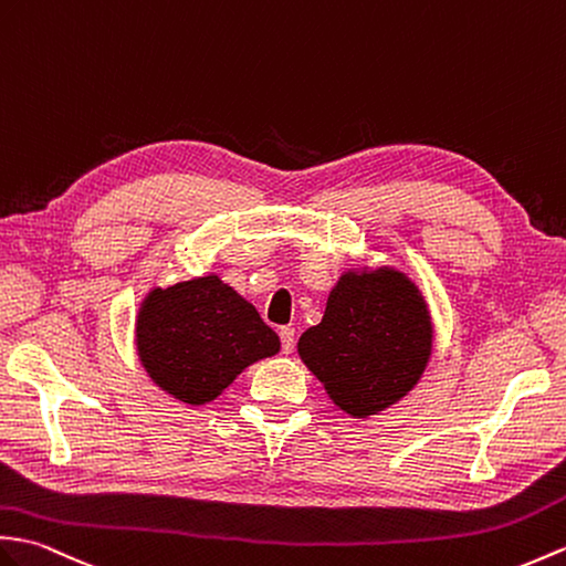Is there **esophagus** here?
<instances>
[{
  "label": "esophagus",
  "instance_id": "34e87169",
  "mask_svg": "<svg viewBox=\"0 0 566 566\" xmlns=\"http://www.w3.org/2000/svg\"><path fill=\"white\" fill-rule=\"evenodd\" d=\"M280 339H282V352L284 354L292 352L294 345H296V331H294V327H289V325L280 327Z\"/></svg>",
  "mask_w": 566,
  "mask_h": 566
}]
</instances>
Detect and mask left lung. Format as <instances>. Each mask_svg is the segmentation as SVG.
<instances>
[{
	"mask_svg": "<svg viewBox=\"0 0 566 566\" xmlns=\"http://www.w3.org/2000/svg\"><path fill=\"white\" fill-rule=\"evenodd\" d=\"M298 354L352 417L386 410L410 392L431 357V318L419 289L390 268L345 272Z\"/></svg>",
	"mask_w": 566,
	"mask_h": 566,
	"instance_id": "left-lung-1",
	"label": "left lung"
}]
</instances>
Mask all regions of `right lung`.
I'll return each instance as SVG.
<instances>
[{"mask_svg":"<svg viewBox=\"0 0 566 566\" xmlns=\"http://www.w3.org/2000/svg\"><path fill=\"white\" fill-rule=\"evenodd\" d=\"M142 366L180 402L205 405L245 366L280 352V337L217 274L154 289L137 315Z\"/></svg>","mask_w":566,"mask_h":566,"instance_id":"add662e5","label":"right lung"}]
</instances>
